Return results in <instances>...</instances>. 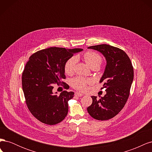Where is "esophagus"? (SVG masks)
I'll return each mask as SVG.
<instances>
[{
	"label": "esophagus",
	"mask_w": 152,
	"mask_h": 152,
	"mask_svg": "<svg viewBox=\"0 0 152 152\" xmlns=\"http://www.w3.org/2000/svg\"><path fill=\"white\" fill-rule=\"evenodd\" d=\"M75 96H79V97H80V96H84V94H83L80 93H77V92H76V93H75Z\"/></svg>",
	"instance_id": "obj_1"
}]
</instances>
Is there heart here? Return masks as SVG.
<instances>
[{
	"instance_id": "obj_1",
	"label": "heart",
	"mask_w": 152,
	"mask_h": 152,
	"mask_svg": "<svg viewBox=\"0 0 152 152\" xmlns=\"http://www.w3.org/2000/svg\"><path fill=\"white\" fill-rule=\"evenodd\" d=\"M84 58L86 63L91 68L94 66H99L102 63V58L100 55L94 51H87L84 53ZM78 60L77 56H73L66 61L64 65V70L66 74H72L74 71L76 63ZM91 81L84 78L78 77L72 81V85L75 89L84 91L87 89V86L90 84Z\"/></svg>"
}]
</instances>
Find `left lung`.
Instances as JSON below:
<instances>
[{"label":"left lung","instance_id":"8db88e82","mask_svg":"<svg viewBox=\"0 0 152 152\" xmlns=\"http://www.w3.org/2000/svg\"><path fill=\"white\" fill-rule=\"evenodd\" d=\"M88 48L103 54L107 66L99 82L107 94L100 99L91 96L93 103L87 108L90 115L99 121H107L121 111L129 96L134 78V69L130 58L123 50L107 44H100Z\"/></svg>","mask_w":152,"mask_h":152}]
</instances>
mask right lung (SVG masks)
Segmentation results:
<instances>
[{"label":"right lung","instance_id":"add662e5","mask_svg":"<svg viewBox=\"0 0 152 152\" xmlns=\"http://www.w3.org/2000/svg\"><path fill=\"white\" fill-rule=\"evenodd\" d=\"M82 50L51 47L30 56L22 73L23 91L27 107L40 122L54 125L67 115L68 102L74 93L64 91L57 95L53 89L54 84L68 89V85L62 81L66 79L64 65L73 53Z\"/></svg>","mask_w":152,"mask_h":152}]
</instances>
